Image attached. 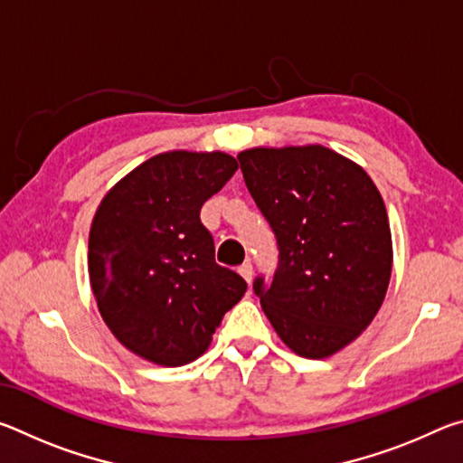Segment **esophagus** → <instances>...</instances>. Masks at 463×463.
Segmentation results:
<instances>
[{
  "label": "esophagus",
  "mask_w": 463,
  "mask_h": 463,
  "mask_svg": "<svg viewBox=\"0 0 463 463\" xmlns=\"http://www.w3.org/2000/svg\"><path fill=\"white\" fill-rule=\"evenodd\" d=\"M239 273H241L242 278H245V281H250V279H253V265H250V261H245V263H242L241 268H239Z\"/></svg>",
  "instance_id": "obj_1"
}]
</instances>
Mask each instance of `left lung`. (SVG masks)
Wrapping results in <instances>:
<instances>
[{
    "instance_id": "left-lung-1",
    "label": "left lung",
    "mask_w": 463,
    "mask_h": 463,
    "mask_svg": "<svg viewBox=\"0 0 463 463\" xmlns=\"http://www.w3.org/2000/svg\"><path fill=\"white\" fill-rule=\"evenodd\" d=\"M247 190L278 239L271 284L253 289L294 354L323 359L355 341L386 296L392 237L370 175L320 145L239 153Z\"/></svg>"
}]
</instances>
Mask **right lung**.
Returning <instances> with one entry per match:
<instances>
[{"mask_svg": "<svg viewBox=\"0 0 463 463\" xmlns=\"http://www.w3.org/2000/svg\"><path fill=\"white\" fill-rule=\"evenodd\" d=\"M234 156L155 155L101 200L90 231V281L99 315L124 347L175 367L208 349L247 281L214 260L203 202L234 175Z\"/></svg>", "mask_w": 463, "mask_h": 463, "instance_id": "obj_1", "label": "right lung"}]
</instances>
